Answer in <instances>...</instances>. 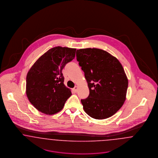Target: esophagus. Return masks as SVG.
I'll list each match as a JSON object with an SVG mask.
<instances>
[{
  "mask_svg": "<svg viewBox=\"0 0 158 158\" xmlns=\"http://www.w3.org/2000/svg\"><path fill=\"white\" fill-rule=\"evenodd\" d=\"M73 90V91H74V93H77V90H78V87H77V86H75V87H74Z\"/></svg>",
  "mask_w": 158,
  "mask_h": 158,
  "instance_id": "34e87169",
  "label": "esophagus"
}]
</instances>
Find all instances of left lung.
I'll list each match as a JSON object with an SVG mask.
<instances>
[{
  "mask_svg": "<svg viewBox=\"0 0 158 158\" xmlns=\"http://www.w3.org/2000/svg\"><path fill=\"white\" fill-rule=\"evenodd\" d=\"M76 56L90 91L88 98L81 100L84 111L96 119L112 116L126 99L128 81L121 64L106 51L96 48L77 50Z\"/></svg>",
  "mask_w": 158,
  "mask_h": 158,
  "instance_id": "8db88e82",
  "label": "left lung"
}]
</instances>
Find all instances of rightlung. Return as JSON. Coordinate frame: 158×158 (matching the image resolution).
<instances>
[{"label":"right lung","mask_w":158,"mask_h":158,"mask_svg":"<svg viewBox=\"0 0 158 158\" xmlns=\"http://www.w3.org/2000/svg\"><path fill=\"white\" fill-rule=\"evenodd\" d=\"M76 49L55 47L44 53L28 71L26 94L34 107L46 115H53L64 108L71 96L64 85L62 71L75 58Z\"/></svg>","instance_id":"right-lung-1"}]
</instances>
